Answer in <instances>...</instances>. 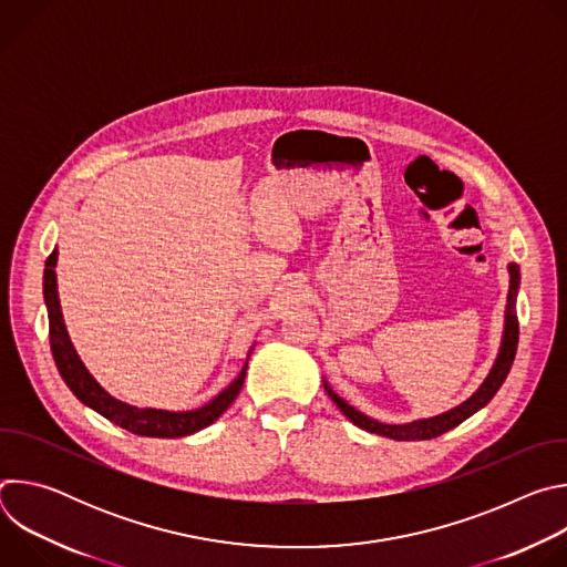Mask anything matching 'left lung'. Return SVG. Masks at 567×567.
<instances>
[{
	"instance_id": "8db88e82",
	"label": "left lung",
	"mask_w": 567,
	"mask_h": 567,
	"mask_svg": "<svg viewBox=\"0 0 567 567\" xmlns=\"http://www.w3.org/2000/svg\"><path fill=\"white\" fill-rule=\"evenodd\" d=\"M507 271H509V293H507V307H505V328H503L501 350H498V357H496L487 379L480 383V388L466 401H462L460 406H455V409H451V411H446L442 415L429 417V420H415V422H409V424H383V422L372 420L365 413L357 411L354 406H350V403L343 396H339L330 388L328 381H322V385H326L330 399L341 409V413L354 426H359V429H363L368 433L383 435V437H390V440H396V442H415V440L440 437L442 433L455 429L457 424L468 420L473 413H477L480 409L487 406V403L494 399V394L501 390L503 381L507 379V374L512 370V363H514V357H516V346H518L516 296H518V287H520V267L516 262H509Z\"/></svg>"
}]
</instances>
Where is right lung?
I'll list each match as a JSON object with an SVG mask.
<instances>
[{"mask_svg": "<svg viewBox=\"0 0 567 567\" xmlns=\"http://www.w3.org/2000/svg\"><path fill=\"white\" fill-rule=\"evenodd\" d=\"M55 265H58V249L47 258L44 267V305L49 313V341H51V352L53 361L58 365L60 377L69 385V390L85 403L87 409L96 411L105 420L114 422L116 426L143 435V437H186L193 435L206 426H210L228 406L235 401V396L241 390V383H245L247 377V363L254 352V348L247 354V363L241 365L239 374L217 394L213 396L204 406L195 411H161V409H138L132 406L127 401L116 399L110 394L85 368V363L80 361L66 326L62 318L60 309V298H58V278H55Z\"/></svg>", "mask_w": 567, "mask_h": 567, "instance_id": "add662e5", "label": "right lung"}]
</instances>
